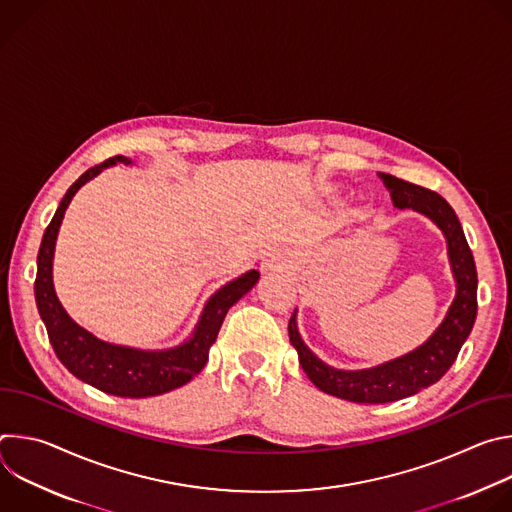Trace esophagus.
<instances>
[{
    "instance_id": "34e87169",
    "label": "esophagus",
    "mask_w": 512,
    "mask_h": 512,
    "mask_svg": "<svg viewBox=\"0 0 512 512\" xmlns=\"http://www.w3.org/2000/svg\"><path fill=\"white\" fill-rule=\"evenodd\" d=\"M261 267H263V271H279V269L283 267V263H281L279 255H275V253H269V255L263 259Z\"/></svg>"
}]
</instances>
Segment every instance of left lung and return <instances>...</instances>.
<instances>
[{
    "instance_id": "8db88e82",
    "label": "left lung",
    "mask_w": 512,
    "mask_h": 512,
    "mask_svg": "<svg viewBox=\"0 0 512 512\" xmlns=\"http://www.w3.org/2000/svg\"><path fill=\"white\" fill-rule=\"evenodd\" d=\"M391 192L397 208H413L440 227L448 239V253L458 283V294L442 326L417 350L367 371H336L302 342L296 314L289 318V340L296 346L300 364L308 379L324 393L354 403H391L415 395L440 381L458 358V352L472 332L478 312V273L474 255L464 237L454 208L437 192L399 180L391 174H379Z\"/></svg>"
}]
</instances>
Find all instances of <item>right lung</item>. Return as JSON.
<instances>
[{
	"mask_svg": "<svg viewBox=\"0 0 512 512\" xmlns=\"http://www.w3.org/2000/svg\"><path fill=\"white\" fill-rule=\"evenodd\" d=\"M113 164L127 166L131 164V160L125 156H115L105 160L103 164L89 168L68 188L64 198L60 200L40 243L34 296L40 318L48 332V340L58 360L72 375L103 393L141 399L178 389L204 369L208 360V348L216 340V334L221 330L227 312L257 283L259 273L247 271L239 279L227 283L223 289H218L204 306L194 336L172 350L148 352L109 344L72 322L60 306L52 285V257L58 227L62 223L68 202L77 194V190L85 182L95 178L103 168Z\"/></svg>",
	"mask_w": 512,
	"mask_h": 512,
	"instance_id": "add662e5",
	"label": "right lung"
}]
</instances>
